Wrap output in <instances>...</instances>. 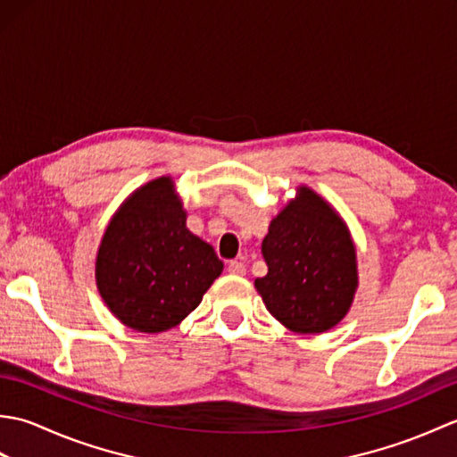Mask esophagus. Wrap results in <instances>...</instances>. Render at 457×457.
Here are the masks:
<instances>
[{
	"instance_id": "obj_1",
	"label": "esophagus",
	"mask_w": 457,
	"mask_h": 457,
	"mask_svg": "<svg viewBox=\"0 0 457 457\" xmlns=\"http://www.w3.org/2000/svg\"><path fill=\"white\" fill-rule=\"evenodd\" d=\"M228 270L231 275H245V265L241 263V261H229L228 263Z\"/></svg>"
}]
</instances>
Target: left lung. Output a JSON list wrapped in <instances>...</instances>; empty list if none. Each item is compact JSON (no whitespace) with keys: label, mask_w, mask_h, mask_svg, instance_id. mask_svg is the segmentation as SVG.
I'll return each mask as SVG.
<instances>
[{"label":"left lung","mask_w":457,"mask_h":457,"mask_svg":"<svg viewBox=\"0 0 457 457\" xmlns=\"http://www.w3.org/2000/svg\"><path fill=\"white\" fill-rule=\"evenodd\" d=\"M263 239L269 273L257 293L280 324L322 334L342 322L357 288L355 245L345 221L308 187L296 190Z\"/></svg>","instance_id":"left-lung-1"}]
</instances>
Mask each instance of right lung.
Segmentation results:
<instances>
[{"instance_id":"add662e5","label":"right lung","mask_w":457,"mask_h":457,"mask_svg":"<svg viewBox=\"0 0 457 457\" xmlns=\"http://www.w3.org/2000/svg\"><path fill=\"white\" fill-rule=\"evenodd\" d=\"M223 270L216 251L187 228L170 177L135 190L113 213L96 257V285L131 329L179 326Z\"/></svg>"}]
</instances>
